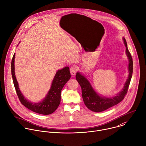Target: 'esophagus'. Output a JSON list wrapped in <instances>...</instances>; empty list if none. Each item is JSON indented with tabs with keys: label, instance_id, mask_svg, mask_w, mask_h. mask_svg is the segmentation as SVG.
<instances>
[{
	"label": "esophagus",
	"instance_id": "obj_1",
	"mask_svg": "<svg viewBox=\"0 0 146 146\" xmlns=\"http://www.w3.org/2000/svg\"><path fill=\"white\" fill-rule=\"evenodd\" d=\"M77 71H78V67L75 65L72 66L70 68V72L72 75H75L76 74Z\"/></svg>",
	"mask_w": 146,
	"mask_h": 146
}]
</instances>
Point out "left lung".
<instances>
[{
  "label": "left lung",
  "instance_id": "left-lung-1",
  "mask_svg": "<svg viewBox=\"0 0 146 146\" xmlns=\"http://www.w3.org/2000/svg\"><path fill=\"white\" fill-rule=\"evenodd\" d=\"M123 40L126 48L125 53L129 61V74L122 90H121L119 93L117 94L114 96L110 98L100 96L94 90L89 80L84 75L79 72H77L76 73V79L81 87L83 102L86 107L94 112H100L118 104L123 100L127 92L133 72V62L131 54L128 50L125 38H123Z\"/></svg>",
  "mask_w": 146,
  "mask_h": 146
}]
</instances>
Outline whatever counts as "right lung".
<instances>
[{
	"label": "right lung",
	"instance_id": "obj_1",
	"mask_svg": "<svg viewBox=\"0 0 146 146\" xmlns=\"http://www.w3.org/2000/svg\"><path fill=\"white\" fill-rule=\"evenodd\" d=\"M15 54H14L12 59L11 74L16 92L21 103L30 110L38 113L49 115L53 113L60 103L62 90L71 78L69 67H65L58 70L52 82L50 89L45 98L38 103H33L25 98L19 89L15 74Z\"/></svg>",
	"mask_w": 146,
	"mask_h": 146
}]
</instances>
